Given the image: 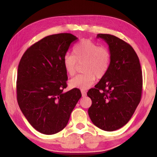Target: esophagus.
Returning a JSON list of instances; mask_svg holds the SVG:
<instances>
[{
  "instance_id": "obj_1",
  "label": "esophagus",
  "mask_w": 157,
  "mask_h": 157,
  "mask_svg": "<svg viewBox=\"0 0 157 157\" xmlns=\"http://www.w3.org/2000/svg\"><path fill=\"white\" fill-rule=\"evenodd\" d=\"M81 93H82V96H83V97L86 96V91H84V90H82Z\"/></svg>"
}]
</instances>
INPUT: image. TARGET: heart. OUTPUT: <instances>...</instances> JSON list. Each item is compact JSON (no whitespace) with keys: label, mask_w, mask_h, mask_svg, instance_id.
I'll use <instances>...</instances> for the list:
<instances>
[{"label":"heart","mask_w":157,"mask_h":157,"mask_svg":"<svg viewBox=\"0 0 157 157\" xmlns=\"http://www.w3.org/2000/svg\"><path fill=\"white\" fill-rule=\"evenodd\" d=\"M73 54H66L63 57V66L66 73L71 76L75 75L78 63H84L82 71L84 73L69 81L71 88L86 90L94 84L95 78L101 79L107 74L111 53L106 47L100 46L89 39H83L74 46Z\"/></svg>","instance_id":"obj_1"}]
</instances>
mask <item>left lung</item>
I'll list each match as a JSON object with an SVG mask.
<instances>
[{
  "mask_svg": "<svg viewBox=\"0 0 157 157\" xmlns=\"http://www.w3.org/2000/svg\"><path fill=\"white\" fill-rule=\"evenodd\" d=\"M108 44L111 62L106 75L87 95L92 100L88 113L95 126L115 131L128 123L139 105L143 77L139 59L129 44L111 34H98Z\"/></svg>",
  "mask_w": 157,
  "mask_h": 157,
  "instance_id": "1",
  "label": "left lung"
}]
</instances>
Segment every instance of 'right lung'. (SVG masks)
Returning <instances> with one entry per match:
<instances>
[{
  "label": "right lung",
  "instance_id": "obj_1",
  "mask_svg": "<svg viewBox=\"0 0 157 157\" xmlns=\"http://www.w3.org/2000/svg\"><path fill=\"white\" fill-rule=\"evenodd\" d=\"M76 41L70 33L47 36L29 48L18 64V106L31 125L44 134L62 131L82 97L78 89L63 91L68 77L62 59Z\"/></svg>",
  "mask_w": 157,
  "mask_h": 157
}]
</instances>
